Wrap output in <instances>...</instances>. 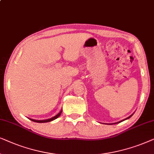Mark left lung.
<instances>
[{
    "label": "left lung",
    "mask_w": 154,
    "mask_h": 154,
    "mask_svg": "<svg viewBox=\"0 0 154 154\" xmlns=\"http://www.w3.org/2000/svg\"><path fill=\"white\" fill-rule=\"evenodd\" d=\"M133 116V114H132L130 116H129L128 118H125V119H124V120H121V121H120V122H122V121H124V120H127V119H129L130 118H131V117H132ZM117 123H118V122H117ZM113 124H116V123H113Z\"/></svg>",
    "instance_id": "left-lung-1"
}]
</instances>
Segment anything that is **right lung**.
<instances>
[{"instance_id": "obj_1", "label": "right lung", "mask_w": 154, "mask_h": 154, "mask_svg": "<svg viewBox=\"0 0 154 154\" xmlns=\"http://www.w3.org/2000/svg\"><path fill=\"white\" fill-rule=\"evenodd\" d=\"M61 112H62V110H61V111H60V112H59L58 114H57L56 116L53 117V118H50V119H47V120H34V119H30V120H32V121H34V122H38V123H43V122H51V121H52V120H56V118H58V117L60 116Z\"/></svg>"}]
</instances>
